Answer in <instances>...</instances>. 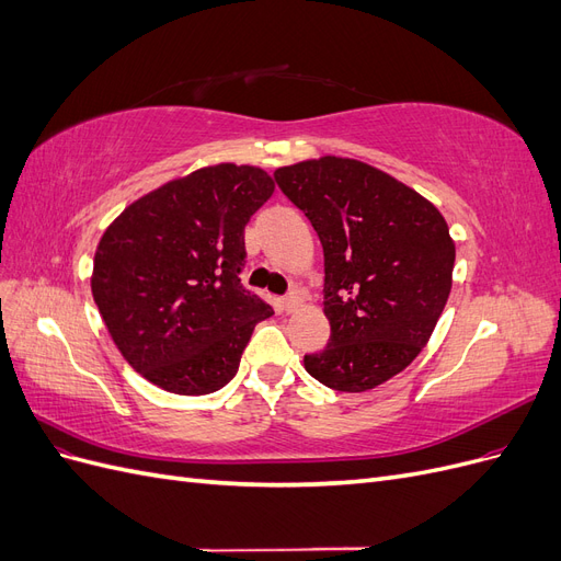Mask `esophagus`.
Returning <instances> with one entry per match:
<instances>
[{
  "label": "esophagus",
  "instance_id": "obj_1",
  "mask_svg": "<svg viewBox=\"0 0 561 561\" xmlns=\"http://www.w3.org/2000/svg\"><path fill=\"white\" fill-rule=\"evenodd\" d=\"M299 304H301L299 293H290V295H287V297L283 299V311H285V313H295V311L299 309Z\"/></svg>",
  "mask_w": 561,
  "mask_h": 561
}]
</instances>
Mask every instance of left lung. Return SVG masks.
Returning a JSON list of instances; mask_svg holds the SVG:
<instances>
[{
    "mask_svg": "<svg viewBox=\"0 0 561 561\" xmlns=\"http://www.w3.org/2000/svg\"><path fill=\"white\" fill-rule=\"evenodd\" d=\"M325 254L328 346L304 355L328 388L363 393L410 365L451 293L445 217L412 186L355 159L320 157L274 173Z\"/></svg>",
    "mask_w": 561,
    "mask_h": 561,
    "instance_id": "obj_1",
    "label": "left lung"
}]
</instances>
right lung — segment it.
<instances>
[{
    "label": "right lung",
    "mask_w": 561,
    "mask_h": 561,
    "mask_svg": "<svg viewBox=\"0 0 561 561\" xmlns=\"http://www.w3.org/2000/svg\"><path fill=\"white\" fill-rule=\"evenodd\" d=\"M276 184L217 163L145 194L105 229L91 290L128 365L178 396H208L239 371L271 307L241 285L245 225Z\"/></svg>",
    "instance_id": "obj_1"
}]
</instances>
